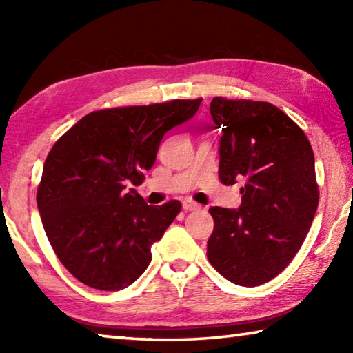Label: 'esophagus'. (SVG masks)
Instances as JSON below:
<instances>
[{"label":"esophagus","mask_w":353,"mask_h":353,"mask_svg":"<svg viewBox=\"0 0 353 353\" xmlns=\"http://www.w3.org/2000/svg\"><path fill=\"white\" fill-rule=\"evenodd\" d=\"M182 208L185 212H191V210H199L201 205L196 204V202L191 199H185V201H182Z\"/></svg>","instance_id":"esophagus-1"}]
</instances>
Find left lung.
<instances>
[{
	"mask_svg": "<svg viewBox=\"0 0 353 353\" xmlns=\"http://www.w3.org/2000/svg\"><path fill=\"white\" fill-rule=\"evenodd\" d=\"M219 179L244 177L241 205L210 207L207 243L212 266L229 282L259 286L279 276L312 227L319 202L314 154L303 130L279 107L261 101L213 98Z\"/></svg>",
	"mask_w": 353,
	"mask_h": 353,
	"instance_id": "left-lung-1",
	"label": "left lung"
}]
</instances>
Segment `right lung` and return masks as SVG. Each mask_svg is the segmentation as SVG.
Here are the masks:
<instances>
[{
	"label": "right lung",
	"mask_w": 353,
	"mask_h": 353,
	"mask_svg": "<svg viewBox=\"0 0 353 353\" xmlns=\"http://www.w3.org/2000/svg\"><path fill=\"white\" fill-rule=\"evenodd\" d=\"M202 99L92 112L48 154L37 190L45 234L57 259L83 285L118 291L151 261V246L181 202L148 205L128 185L143 182L160 141L198 112Z\"/></svg>",
	"instance_id": "obj_1"
}]
</instances>
